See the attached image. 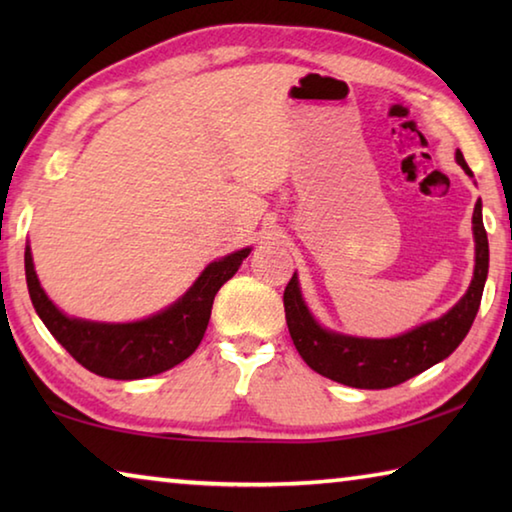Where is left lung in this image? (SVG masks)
I'll return each mask as SVG.
<instances>
[{"label": "left lung", "instance_id": "obj_1", "mask_svg": "<svg viewBox=\"0 0 512 512\" xmlns=\"http://www.w3.org/2000/svg\"><path fill=\"white\" fill-rule=\"evenodd\" d=\"M456 162L472 178L461 151H456ZM474 230V277L470 289L445 316L431 323L411 329L395 339H357L329 332L320 327L302 300L298 277H293L284 289V314H287L289 334L311 370L327 379L352 388H391L402 381L420 375L438 361L447 359L470 332L481 305L485 277H488V235L483 228L481 201H476L472 214Z\"/></svg>", "mask_w": 512, "mask_h": 512}]
</instances>
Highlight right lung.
Listing matches in <instances>:
<instances>
[{
    "label": "right lung",
    "mask_w": 512,
    "mask_h": 512,
    "mask_svg": "<svg viewBox=\"0 0 512 512\" xmlns=\"http://www.w3.org/2000/svg\"><path fill=\"white\" fill-rule=\"evenodd\" d=\"M248 253L250 248H244L212 262L183 298L137 323H92L65 316L42 291L29 246L24 250V271L42 323L83 368L108 379H144L178 366L198 348L216 291L239 271Z\"/></svg>",
    "instance_id": "obj_1"
}]
</instances>
